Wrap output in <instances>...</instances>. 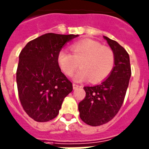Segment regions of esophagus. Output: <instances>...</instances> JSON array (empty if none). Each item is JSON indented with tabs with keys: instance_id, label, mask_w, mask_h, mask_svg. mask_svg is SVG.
<instances>
[{
	"instance_id": "obj_1",
	"label": "esophagus",
	"mask_w": 149,
	"mask_h": 149,
	"mask_svg": "<svg viewBox=\"0 0 149 149\" xmlns=\"http://www.w3.org/2000/svg\"><path fill=\"white\" fill-rule=\"evenodd\" d=\"M80 87V85H77L75 83H73V88L74 89H76V88H78Z\"/></svg>"
}]
</instances>
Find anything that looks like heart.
Wrapping results in <instances>:
<instances>
[{
    "label": "heart",
    "mask_w": 149,
    "mask_h": 149,
    "mask_svg": "<svg viewBox=\"0 0 149 149\" xmlns=\"http://www.w3.org/2000/svg\"><path fill=\"white\" fill-rule=\"evenodd\" d=\"M71 54L61 50L57 55V63L66 75L74 76L76 81L89 79L92 83L105 80L111 74L115 64V54L113 49L93 40H83L70 47Z\"/></svg>",
    "instance_id": "obj_1"
}]
</instances>
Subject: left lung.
I'll use <instances>...</instances> for the list:
<instances>
[{"label": "left lung", "mask_w": 149, "mask_h": 149, "mask_svg": "<svg viewBox=\"0 0 149 149\" xmlns=\"http://www.w3.org/2000/svg\"><path fill=\"white\" fill-rule=\"evenodd\" d=\"M115 54V66L107 80L95 86H85V97L78 104L80 118L90 126L110 121L124 102L131 75L128 53L115 40L103 36Z\"/></svg>", "instance_id": "obj_1"}]
</instances>
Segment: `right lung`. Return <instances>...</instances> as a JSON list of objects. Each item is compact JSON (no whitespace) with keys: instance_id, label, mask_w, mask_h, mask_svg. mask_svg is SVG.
Listing matches in <instances>:
<instances>
[{"instance_id":"add662e5","label":"right lung","mask_w":149,"mask_h":149,"mask_svg":"<svg viewBox=\"0 0 149 149\" xmlns=\"http://www.w3.org/2000/svg\"><path fill=\"white\" fill-rule=\"evenodd\" d=\"M77 36L47 33L29 41L19 54L18 97L25 113L36 121L55 118L64 99L73 90L71 81L59 67L57 55L67 42Z\"/></svg>"}]
</instances>
